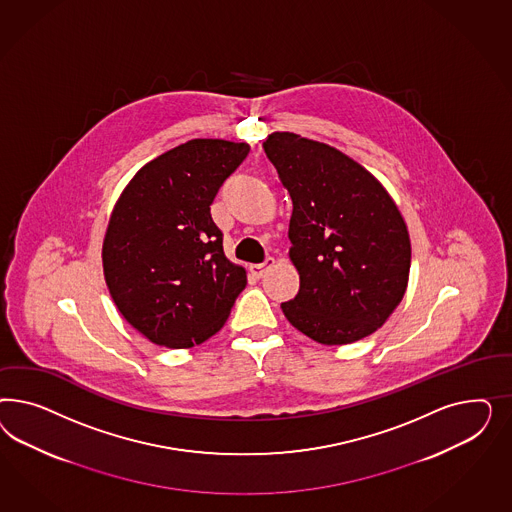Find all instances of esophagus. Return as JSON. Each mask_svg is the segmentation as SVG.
Here are the masks:
<instances>
[{
	"mask_svg": "<svg viewBox=\"0 0 512 512\" xmlns=\"http://www.w3.org/2000/svg\"><path fill=\"white\" fill-rule=\"evenodd\" d=\"M274 263H276V259H274V257H266V259H264V263L251 264V266H249V272H251V274H253L257 279L263 278L264 272H266L268 268H272Z\"/></svg>",
	"mask_w": 512,
	"mask_h": 512,
	"instance_id": "obj_1",
	"label": "esophagus"
}]
</instances>
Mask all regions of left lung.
<instances>
[{
    "label": "left lung",
    "mask_w": 512,
    "mask_h": 512,
    "mask_svg": "<svg viewBox=\"0 0 512 512\" xmlns=\"http://www.w3.org/2000/svg\"><path fill=\"white\" fill-rule=\"evenodd\" d=\"M293 201L289 257L298 295L287 321L323 345L362 340L402 302L411 242L381 182L340 150L289 131L263 144Z\"/></svg>",
    "instance_id": "1"
}]
</instances>
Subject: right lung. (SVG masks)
Wrapping results in <instances>:
<instances>
[{
  "label": "right lung",
  "instance_id": "add662e5",
  "mask_svg": "<svg viewBox=\"0 0 512 512\" xmlns=\"http://www.w3.org/2000/svg\"><path fill=\"white\" fill-rule=\"evenodd\" d=\"M248 154L246 142L187 140L146 163L114 204L105 281L125 321L155 345L187 349L212 338L248 283L210 214Z\"/></svg>",
  "mask_w": 512,
  "mask_h": 512
}]
</instances>
